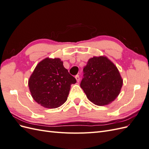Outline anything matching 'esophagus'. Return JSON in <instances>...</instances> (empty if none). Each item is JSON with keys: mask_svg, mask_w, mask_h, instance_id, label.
<instances>
[{"mask_svg": "<svg viewBox=\"0 0 149 149\" xmlns=\"http://www.w3.org/2000/svg\"><path fill=\"white\" fill-rule=\"evenodd\" d=\"M75 78L76 79V81H77V82H79V80H80V78H79V75H76L75 76Z\"/></svg>", "mask_w": 149, "mask_h": 149, "instance_id": "34e87169", "label": "esophagus"}]
</instances>
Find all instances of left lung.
<instances>
[{
    "label": "left lung",
    "instance_id": "obj_1",
    "mask_svg": "<svg viewBox=\"0 0 149 149\" xmlns=\"http://www.w3.org/2000/svg\"><path fill=\"white\" fill-rule=\"evenodd\" d=\"M83 72L80 86L94 104L107 105L119 96L123 79L118 68L106 56L90 58Z\"/></svg>",
    "mask_w": 149,
    "mask_h": 149
}]
</instances>
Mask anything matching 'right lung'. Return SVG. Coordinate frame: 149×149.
Listing matches in <instances>:
<instances>
[{
	"instance_id": "add662e5",
	"label": "right lung",
	"mask_w": 149,
	"mask_h": 149,
	"mask_svg": "<svg viewBox=\"0 0 149 149\" xmlns=\"http://www.w3.org/2000/svg\"><path fill=\"white\" fill-rule=\"evenodd\" d=\"M58 58H46L39 62L29 80L33 100L42 106L54 109L66 101L71 85L76 83Z\"/></svg>"
}]
</instances>
